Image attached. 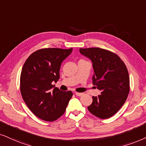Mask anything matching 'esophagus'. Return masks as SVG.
I'll list each match as a JSON object with an SVG mask.
<instances>
[{
    "mask_svg": "<svg viewBox=\"0 0 146 146\" xmlns=\"http://www.w3.org/2000/svg\"><path fill=\"white\" fill-rule=\"evenodd\" d=\"M75 95L77 96H82L83 95V93H79V92H75Z\"/></svg>",
    "mask_w": 146,
    "mask_h": 146,
    "instance_id": "1",
    "label": "esophagus"
}]
</instances>
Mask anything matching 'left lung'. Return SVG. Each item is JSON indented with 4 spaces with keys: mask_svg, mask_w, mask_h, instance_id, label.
<instances>
[{
    "mask_svg": "<svg viewBox=\"0 0 146 146\" xmlns=\"http://www.w3.org/2000/svg\"><path fill=\"white\" fill-rule=\"evenodd\" d=\"M82 55L92 62V82L100 95L92 97L88 109L96 117H111L126 101L129 93V76L124 62L115 53L100 48H80Z\"/></svg>",
    "mask_w": 146,
    "mask_h": 146,
    "instance_id": "8db88e82",
    "label": "left lung"
}]
</instances>
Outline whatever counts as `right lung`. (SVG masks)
Returning a JSON list of instances; mask_svg holds the SVG:
<instances>
[{"instance_id":"1","label":"right lung","mask_w":146,"mask_h":146,"mask_svg":"<svg viewBox=\"0 0 146 146\" xmlns=\"http://www.w3.org/2000/svg\"><path fill=\"white\" fill-rule=\"evenodd\" d=\"M73 48H43L29 56L20 77V90L24 102L36 117L54 121L65 112L73 93L54 88L52 82L60 78L62 62Z\"/></svg>"}]
</instances>
